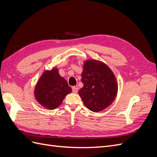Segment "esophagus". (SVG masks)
<instances>
[{
	"label": "esophagus",
	"instance_id": "1",
	"mask_svg": "<svg viewBox=\"0 0 157 157\" xmlns=\"http://www.w3.org/2000/svg\"><path fill=\"white\" fill-rule=\"evenodd\" d=\"M72 92L73 93H77L78 92V88L77 86L72 87Z\"/></svg>",
	"mask_w": 157,
	"mask_h": 157
}]
</instances>
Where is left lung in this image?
I'll list each match as a JSON object with an SVG mask.
<instances>
[{
	"mask_svg": "<svg viewBox=\"0 0 157 157\" xmlns=\"http://www.w3.org/2000/svg\"><path fill=\"white\" fill-rule=\"evenodd\" d=\"M78 91L84 104L90 111L99 112L107 107L117 96V79L107 65L97 60L84 62Z\"/></svg>",
	"mask_w": 157,
	"mask_h": 157,
	"instance_id": "8db88e82",
	"label": "left lung"
}]
</instances>
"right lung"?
I'll use <instances>...</instances> for the list:
<instances>
[{"label": "right lung", "instance_id": "add662e5", "mask_svg": "<svg viewBox=\"0 0 157 157\" xmlns=\"http://www.w3.org/2000/svg\"><path fill=\"white\" fill-rule=\"evenodd\" d=\"M71 88L64 78L53 69L46 71L41 76L35 90V98L41 105L46 109H54L61 105Z\"/></svg>", "mask_w": 157, "mask_h": 157}]
</instances>
